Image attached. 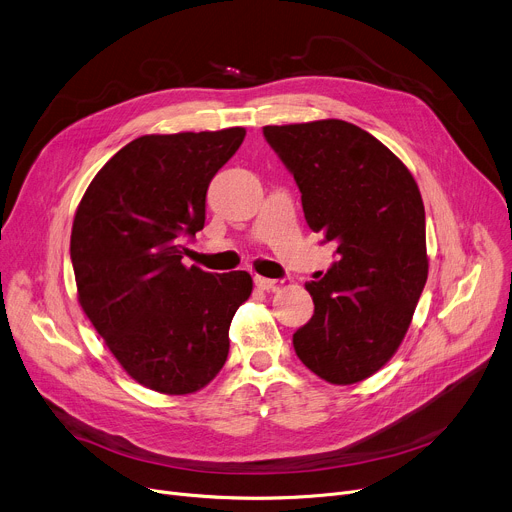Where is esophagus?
<instances>
[{
    "instance_id": "34e87169",
    "label": "esophagus",
    "mask_w": 512,
    "mask_h": 512,
    "mask_svg": "<svg viewBox=\"0 0 512 512\" xmlns=\"http://www.w3.org/2000/svg\"><path fill=\"white\" fill-rule=\"evenodd\" d=\"M275 280H269V277H261V275H255V286L259 288V290H263V292H269V290H273L275 288Z\"/></svg>"
}]
</instances>
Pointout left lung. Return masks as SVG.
<instances>
[{"label":"left lung","instance_id":"1","mask_svg":"<svg viewBox=\"0 0 512 512\" xmlns=\"http://www.w3.org/2000/svg\"><path fill=\"white\" fill-rule=\"evenodd\" d=\"M294 175L308 226L337 261L308 282L314 314L294 333L300 361L337 386L374 376L400 347L429 275L425 206L406 165L345 120L263 126Z\"/></svg>","mask_w":512,"mask_h":512}]
</instances>
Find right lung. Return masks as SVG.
<instances>
[{
    "label": "right lung",
    "instance_id": "right-lung-1",
    "mask_svg": "<svg viewBox=\"0 0 512 512\" xmlns=\"http://www.w3.org/2000/svg\"><path fill=\"white\" fill-rule=\"evenodd\" d=\"M245 128L145 134L91 179L73 220L77 298L126 374L161 394L210 384L228 355V329L251 296L247 271L181 263L204 228L206 192Z\"/></svg>",
    "mask_w": 512,
    "mask_h": 512
}]
</instances>
